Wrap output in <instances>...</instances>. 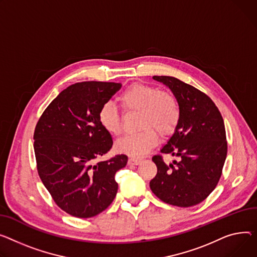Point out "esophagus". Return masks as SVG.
<instances>
[{"label":"esophagus","instance_id":"34e87169","mask_svg":"<svg viewBox=\"0 0 257 257\" xmlns=\"http://www.w3.org/2000/svg\"><path fill=\"white\" fill-rule=\"evenodd\" d=\"M140 162H141V160L140 159H136V158H130L128 160V164L129 165H138Z\"/></svg>","mask_w":257,"mask_h":257}]
</instances>
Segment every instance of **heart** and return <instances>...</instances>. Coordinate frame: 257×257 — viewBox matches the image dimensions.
Wrapping results in <instances>:
<instances>
[{
	"instance_id": "1",
	"label": "heart",
	"mask_w": 257,
	"mask_h": 257,
	"mask_svg": "<svg viewBox=\"0 0 257 257\" xmlns=\"http://www.w3.org/2000/svg\"><path fill=\"white\" fill-rule=\"evenodd\" d=\"M118 101L125 109L140 110V126L145 127L115 142V151L128 156H145L158 143V135L154 128L161 135H168L176 130L180 122L181 110L177 99L152 85L132 84L119 95ZM98 119L101 127L109 134L121 133L117 110L110 102L101 106Z\"/></svg>"
}]
</instances>
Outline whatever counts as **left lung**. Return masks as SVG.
<instances>
[{
  "label": "left lung",
  "mask_w": 257,
  "mask_h": 257,
  "mask_svg": "<svg viewBox=\"0 0 257 257\" xmlns=\"http://www.w3.org/2000/svg\"><path fill=\"white\" fill-rule=\"evenodd\" d=\"M173 92L180 105V122L160 150L179 158L175 168L162 156L152 160L157 175L150 188L159 199L188 208L206 199L215 189L223 168L227 143L222 115L212 99L192 85L173 76H153Z\"/></svg>",
  "instance_id": "left-lung-1"
}]
</instances>
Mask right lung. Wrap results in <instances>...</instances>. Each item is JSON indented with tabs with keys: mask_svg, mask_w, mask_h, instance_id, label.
I'll list each match as a JSON object with an SVG mask.
<instances>
[{
	"mask_svg": "<svg viewBox=\"0 0 257 257\" xmlns=\"http://www.w3.org/2000/svg\"><path fill=\"white\" fill-rule=\"evenodd\" d=\"M122 84L82 81L62 91L46 107L34 132L39 177L58 206L77 218L108 208L117 192L115 173L128 157L94 163L112 147L98 113Z\"/></svg>",
	"mask_w": 257,
	"mask_h": 257,
	"instance_id": "right-lung-1",
	"label": "right lung"
}]
</instances>
